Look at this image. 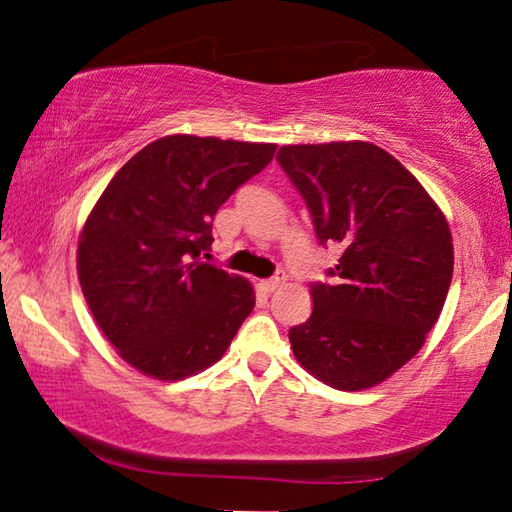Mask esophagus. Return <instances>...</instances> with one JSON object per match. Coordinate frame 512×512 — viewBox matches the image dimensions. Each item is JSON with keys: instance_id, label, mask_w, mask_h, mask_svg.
<instances>
[{"instance_id": "1", "label": "esophagus", "mask_w": 512, "mask_h": 512, "mask_svg": "<svg viewBox=\"0 0 512 512\" xmlns=\"http://www.w3.org/2000/svg\"><path fill=\"white\" fill-rule=\"evenodd\" d=\"M283 281H285V274H276V276H272V279H265L258 283V288H261L263 292H274Z\"/></svg>"}]
</instances>
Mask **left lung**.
Returning a JSON list of instances; mask_svg holds the SVG:
<instances>
[{
    "label": "left lung",
    "mask_w": 512,
    "mask_h": 512,
    "mask_svg": "<svg viewBox=\"0 0 512 512\" xmlns=\"http://www.w3.org/2000/svg\"><path fill=\"white\" fill-rule=\"evenodd\" d=\"M306 200L321 245L342 256L312 283V315L290 328L294 357L342 391L380 384L414 357L452 283L445 215L418 179L373 143L283 146L276 155Z\"/></svg>",
    "instance_id": "1"
}]
</instances>
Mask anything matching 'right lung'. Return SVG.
<instances>
[{
	"instance_id": "right-lung-1",
	"label": "right lung",
	"mask_w": 512,
	"mask_h": 512,
	"mask_svg": "<svg viewBox=\"0 0 512 512\" xmlns=\"http://www.w3.org/2000/svg\"><path fill=\"white\" fill-rule=\"evenodd\" d=\"M274 143L173 134L112 177L78 240V279L125 362L184 380L218 362L254 310V288L204 263L220 206L270 164Z\"/></svg>"
}]
</instances>
